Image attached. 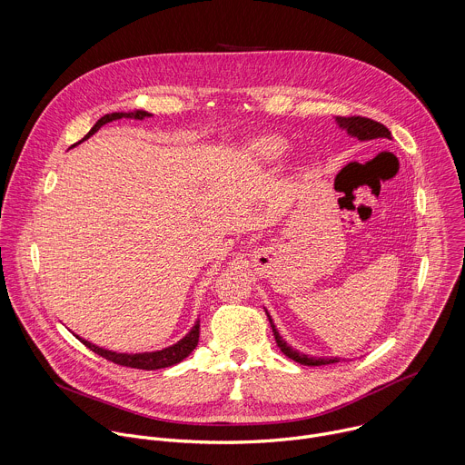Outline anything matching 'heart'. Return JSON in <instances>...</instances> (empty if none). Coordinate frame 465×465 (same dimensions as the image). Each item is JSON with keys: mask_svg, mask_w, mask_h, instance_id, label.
<instances>
[{"mask_svg": "<svg viewBox=\"0 0 465 465\" xmlns=\"http://www.w3.org/2000/svg\"><path fill=\"white\" fill-rule=\"evenodd\" d=\"M286 149V140L279 134H261L246 142V151L250 157L261 163L277 161Z\"/></svg>", "mask_w": 465, "mask_h": 465, "instance_id": "obj_1", "label": "heart"}]
</instances>
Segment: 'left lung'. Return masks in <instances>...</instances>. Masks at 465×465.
<instances>
[{
	"label": "left lung",
	"mask_w": 465,
	"mask_h": 465,
	"mask_svg": "<svg viewBox=\"0 0 465 465\" xmlns=\"http://www.w3.org/2000/svg\"><path fill=\"white\" fill-rule=\"evenodd\" d=\"M336 124L340 125V129H345L349 136H354L361 142L365 140H374V138H392L391 131L380 124V122H374L371 118H365V116H336ZM266 312V311H264ZM268 316V322H270V327H272V332H273V338H275V343L277 347L281 349V352L284 356H288L290 360H293L295 363H301V365H308V367H320V365H331V363H338L340 358H318V356H308V354H302L299 351H295L293 347H290L282 338L281 334L277 332L275 325H273V320L272 316L266 312Z\"/></svg>",
	"instance_id": "1"
}]
</instances>
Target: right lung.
<instances>
[{
	"label": "right lung",
	"instance_id": "right-lung-1",
	"mask_svg": "<svg viewBox=\"0 0 465 465\" xmlns=\"http://www.w3.org/2000/svg\"><path fill=\"white\" fill-rule=\"evenodd\" d=\"M153 116L151 113L147 111H142V109H136V111H129V113H109V114H104L93 127L91 131L80 140H87L89 136H93L102 125H105L107 122H113V120H120V118H134V120H143V118H149ZM76 142V143H80ZM74 143V145H76ZM199 329H201V322H197L192 331L181 340L177 341L175 345L172 347H166L163 351H154V352H138V354H127V352H113V351H107V349H102V347H96L94 343L87 341V340H82L80 336H76L87 349H91L93 352H96L98 356L116 363V365H124V367H131V369H142V371H157V369H166V367H172V365H177L181 363L184 358H188L193 349L197 347L199 343Z\"/></svg>",
	"mask_w": 465,
	"mask_h": 465
}]
</instances>
